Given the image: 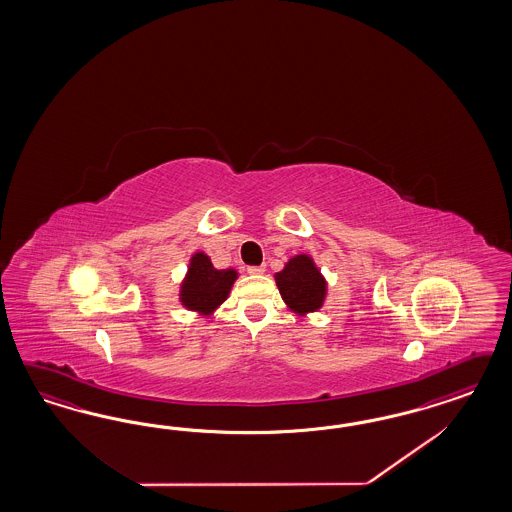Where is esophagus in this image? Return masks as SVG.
<instances>
[{"label": "esophagus", "mask_w": 512, "mask_h": 512, "mask_svg": "<svg viewBox=\"0 0 512 512\" xmlns=\"http://www.w3.org/2000/svg\"><path fill=\"white\" fill-rule=\"evenodd\" d=\"M264 266H249L248 268V274H251V276H261V274H264Z\"/></svg>", "instance_id": "esophagus-1"}]
</instances>
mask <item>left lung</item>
<instances>
[{
    "instance_id": "1",
    "label": "left lung",
    "mask_w": 512,
    "mask_h": 512,
    "mask_svg": "<svg viewBox=\"0 0 512 512\" xmlns=\"http://www.w3.org/2000/svg\"><path fill=\"white\" fill-rule=\"evenodd\" d=\"M274 279L285 306L296 315L304 317L325 306L328 281L310 255L300 253L291 257L283 270L274 274Z\"/></svg>"
}]
</instances>
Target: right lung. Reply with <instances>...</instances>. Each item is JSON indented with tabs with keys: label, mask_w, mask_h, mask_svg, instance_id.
Masks as SVG:
<instances>
[{
	"label": "right lung",
	"mask_w": 512,
	"mask_h": 512,
	"mask_svg": "<svg viewBox=\"0 0 512 512\" xmlns=\"http://www.w3.org/2000/svg\"><path fill=\"white\" fill-rule=\"evenodd\" d=\"M236 279L238 272L234 268L217 270L204 251H197L187 264L178 300L186 310L210 317L229 298Z\"/></svg>",
	"instance_id": "add662e5"
}]
</instances>
